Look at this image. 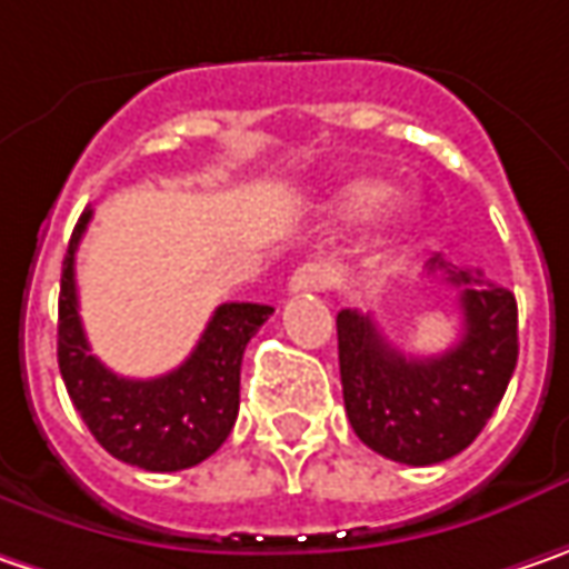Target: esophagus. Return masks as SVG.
<instances>
[{"mask_svg":"<svg viewBox=\"0 0 569 569\" xmlns=\"http://www.w3.org/2000/svg\"><path fill=\"white\" fill-rule=\"evenodd\" d=\"M331 283V270L325 267V263H302V267H296L292 270V277H289V292H309V289H325V286Z\"/></svg>","mask_w":569,"mask_h":569,"instance_id":"esophagus-1","label":"esophagus"}]
</instances>
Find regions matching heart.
I'll return each instance as SVG.
<instances>
[{"instance_id": "1", "label": "heart", "mask_w": 569, "mask_h": 569, "mask_svg": "<svg viewBox=\"0 0 569 569\" xmlns=\"http://www.w3.org/2000/svg\"><path fill=\"white\" fill-rule=\"evenodd\" d=\"M388 193H391V184H385L379 178H359V181H350V184L333 197V216H337V219H362V216L379 210L385 200H388ZM417 216H420L417 200L398 197L395 207L385 216L382 232H379V244H395V241H401V238L413 229Z\"/></svg>"}]
</instances>
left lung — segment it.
<instances>
[{
	"label": "left lung",
	"mask_w": 569,
	"mask_h": 569,
	"mask_svg": "<svg viewBox=\"0 0 569 569\" xmlns=\"http://www.w3.org/2000/svg\"><path fill=\"white\" fill-rule=\"evenodd\" d=\"M456 286L465 333L439 357H405L369 315H337L340 385L350 427L379 456L401 465H436L468 449L507 395L519 359L516 296L481 270L427 263Z\"/></svg>",
	"instance_id": "1"
}]
</instances>
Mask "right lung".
Returning a JSON list of instances; mask_svg holds the SVG:
<instances>
[{
  "mask_svg": "<svg viewBox=\"0 0 569 569\" xmlns=\"http://www.w3.org/2000/svg\"><path fill=\"white\" fill-rule=\"evenodd\" d=\"M91 210L76 222L62 258L57 359L66 391L91 436L113 458L146 471H181L210 458L236 427L241 357L248 340L273 315L258 302H226L193 353L159 379H123L88 350L76 292V251Z\"/></svg>",
  "mask_w": 569,
  "mask_h": 569,
  "instance_id": "1",
  "label": "right lung"
}]
</instances>
